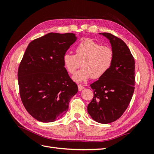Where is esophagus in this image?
Instances as JSON below:
<instances>
[{
	"mask_svg": "<svg viewBox=\"0 0 154 154\" xmlns=\"http://www.w3.org/2000/svg\"><path fill=\"white\" fill-rule=\"evenodd\" d=\"M78 90H79V91H82L83 89H84V87H83L82 85H81V84H78Z\"/></svg>",
	"mask_w": 154,
	"mask_h": 154,
	"instance_id": "34e87169",
	"label": "esophagus"
}]
</instances>
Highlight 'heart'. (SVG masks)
<instances>
[{
	"mask_svg": "<svg viewBox=\"0 0 154 154\" xmlns=\"http://www.w3.org/2000/svg\"><path fill=\"white\" fill-rule=\"evenodd\" d=\"M74 52L75 54H65L63 63L67 71L74 74L82 62L83 67L73 76L76 82L86 81L92 77L95 79L102 77L108 72L114 59L112 49L91 38L83 40Z\"/></svg>",
	"mask_w": 154,
	"mask_h": 154,
	"instance_id": "heart-1",
	"label": "heart"
}]
</instances>
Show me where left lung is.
Instances as JSON below:
<instances>
[{
	"label": "left lung",
	"instance_id": "obj_1",
	"mask_svg": "<svg viewBox=\"0 0 154 154\" xmlns=\"http://www.w3.org/2000/svg\"><path fill=\"white\" fill-rule=\"evenodd\" d=\"M100 34L110 40L114 59L108 72L91 85L94 97L87 106V112L96 122L106 124L119 119L132 100L135 88V61L122 39L109 32Z\"/></svg>",
	"mask_w": 154,
	"mask_h": 154
}]
</instances>
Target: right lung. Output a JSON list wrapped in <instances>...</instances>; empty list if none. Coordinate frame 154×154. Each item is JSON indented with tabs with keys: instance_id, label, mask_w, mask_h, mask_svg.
I'll return each instance as SVG.
<instances>
[{
	"instance_id": "1",
	"label": "right lung",
	"mask_w": 154,
	"mask_h": 154,
	"mask_svg": "<svg viewBox=\"0 0 154 154\" xmlns=\"http://www.w3.org/2000/svg\"><path fill=\"white\" fill-rule=\"evenodd\" d=\"M76 40L74 33L50 32L29 44L18 70L25 109L41 122H53L67 112L78 86L64 67L63 57Z\"/></svg>"
}]
</instances>
